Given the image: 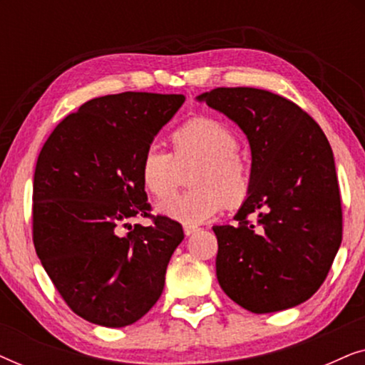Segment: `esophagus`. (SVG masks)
I'll return each mask as SVG.
<instances>
[{
  "instance_id": "34e87169",
  "label": "esophagus",
  "mask_w": 365,
  "mask_h": 365,
  "mask_svg": "<svg viewBox=\"0 0 365 365\" xmlns=\"http://www.w3.org/2000/svg\"><path fill=\"white\" fill-rule=\"evenodd\" d=\"M196 231H199V227L192 226V224H186V226H184V234H186V236H192Z\"/></svg>"
}]
</instances>
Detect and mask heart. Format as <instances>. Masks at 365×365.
Here are the masks:
<instances>
[{
	"mask_svg": "<svg viewBox=\"0 0 365 365\" xmlns=\"http://www.w3.org/2000/svg\"><path fill=\"white\" fill-rule=\"evenodd\" d=\"M173 153L158 144L141 158L143 186L153 196L168 197L176 189L181 171L196 166L191 184L196 189L176 194L158 206L164 216L184 224H199L212 217L224 204H237L251 189L247 163L237 153V138L231 128L214 118L199 116L186 121L171 134Z\"/></svg>",
	"mask_w": 365,
	"mask_h": 365,
	"instance_id": "obj_1",
	"label": "heart"
}]
</instances>
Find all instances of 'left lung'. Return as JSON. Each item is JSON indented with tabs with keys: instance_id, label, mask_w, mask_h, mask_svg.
Instances as JSON below:
<instances>
[{
	"instance_id": "obj_1",
	"label": "left lung",
	"mask_w": 365,
	"mask_h": 365,
	"mask_svg": "<svg viewBox=\"0 0 365 365\" xmlns=\"http://www.w3.org/2000/svg\"><path fill=\"white\" fill-rule=\"evenodd\" d=\"M232 119L251 144L249 196L232 226H214L219 286L254 314L307 301L342 241V206L331 144L296 103L256 88L197 96ZM254 215L256 222H251Z\"/></svg>"
}]
</instances>
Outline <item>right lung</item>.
Returning a JSON list of instances; mask_svg holds the SVG:
<instances>
[{"label":"right lung","mask_w":365,"mask_h":365,"mask_svg":"<svg viewBox=\"0 0 365 365\" xmlns=\"http://www.w3.org/2000/svg\"><path fill=\"white\" fill-rule=\"evenodd\" d=\"M184 99L133 91L94 98L54 128L38 156L34 249L68 307L98 326H129L158 302L184 239L178 221L153 216L139 173ZM139 217L153 224H128Z\"/></svg>","instance_id":"obj_1"}]
</instances>
